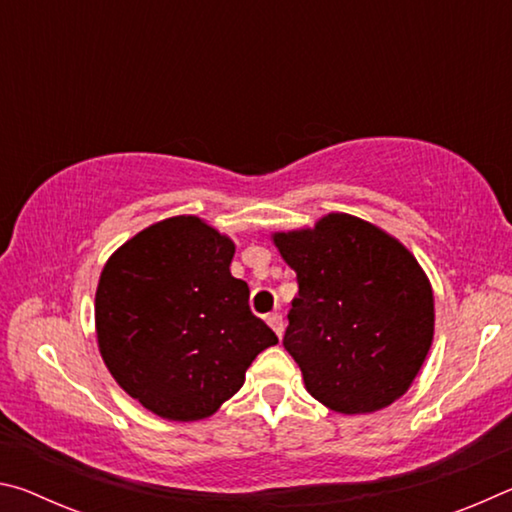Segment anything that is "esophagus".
I'll return each mask as SVG.
<instances>
[{
    "instance_id": "1",
    "label": "esophagus",
    "mask_w": 512,
    "mask_h": 512,
    "mask_svg": "<svg viewBox=\"0 0 512 512\" xmlns=\"http://www.w3.org/2000/svg\"><path fill=\"white\" fill-rule=\"evenodd\" d=\"M266 323L273 327V332L277 334V339H282V334H284V320H282L280 314H277V311H275V314H268V316H266Z\"/></svg>"
}]
</instances>
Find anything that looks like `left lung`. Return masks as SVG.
<instances>
[{
    "instance_id": "obj_1",
    "label": "left lung",
    "mask_w": 512,
    "mask_h": 512,
    "mask_svg": "<svg viewBox=\"0 0 512 512\" xmlns=\"http://www.w3.org/2000/svg\"><path fill=\"white\" fill-rule=\"evenodd\" d=\"M273 241L298 277L282 343L311 397L354 415L409 391L433 341V291L418 259L341 212Z\"/></svg>"
}]
</instances>
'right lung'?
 <instances>
[{
  "label": "right lung",
  "instance_id": "add662e5",
  "mask_svg": "<svg viewBox=\"0 0 512 512\" xmlns=\"http://www.w3.org/2000/svg\"><path fill=\"white\" fill-rule=\"evenodd\" d=\"M235 244L198 216H171L117 248L94 298L99 352L117 384L160 418H210L277 336L230 273Z\"/></svg>",
  "mask_w": 512,
  "mask_h": 512
}]
</instances>
